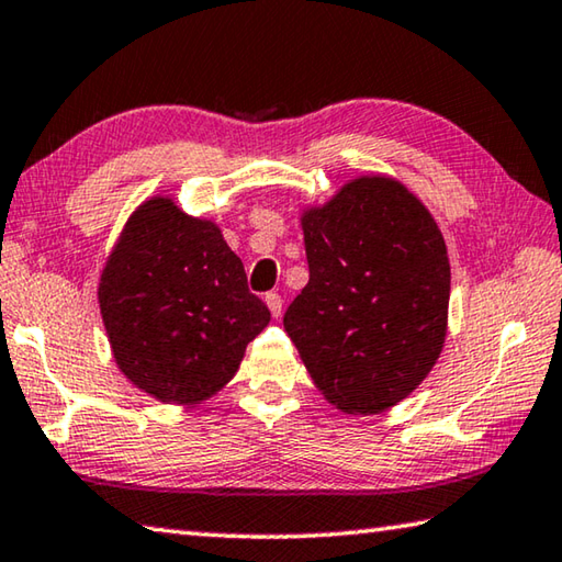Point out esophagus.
<instances>
[{"instance_id": "esophagus-1", "label": "esophagus", "mask_w": 562, "mask_h": 562, "mask_svg": "<svg viewBox=\"0 0 562 562\" xmlns=\"http://www.w3.org/2000/svg\"><path fill=\"white\" fill-rule=\"evenodd\" d=\"M265 302H267V307H270L272 317H280L282 315V297L278 295V292H267Z\"/></svg>"}]
</instances>
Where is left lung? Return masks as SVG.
I'll list each match as a JSON object with an SVG mask.
<instances>
[{
    "mask_svg": "<svg viewBox=\"0 0 562 562\" xmlns=\"http://www.w3.org/2000/svg\"><path fill=\"white\" fill-rule=\"evenodd\" d=\"M310 282L284 313L315 387L347 415L397 405L448 335L450 260L438 222L387 175L345 182L300 215Z\"/></svg>",
    "mask_w": 562,
    "mask_h": 562,
    "instance_id": "1",
    "label": "left lung"
}]
</instances>
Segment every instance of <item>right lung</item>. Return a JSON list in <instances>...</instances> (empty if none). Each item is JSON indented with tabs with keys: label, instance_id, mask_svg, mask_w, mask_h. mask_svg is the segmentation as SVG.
I'll use <instances>...</instances> for the list:
<instances>
[{
	"label": "right lung",
	"instance_id": "add662e5",
	"mask_svg": "<svg viewBox=\"0 0 562 562\" xmlns=\"http://www.w3.org/2000/svg\"><path fill=\"white\" fill-rule=\"evenodd\" d=\"M97 300L122 375L182 407L217 395L270 323L217 222L187 215L165 194L124 222Z\"/></svg>",
	"mask_w": 562,
	"mask_h": 562
}]
</instances>
